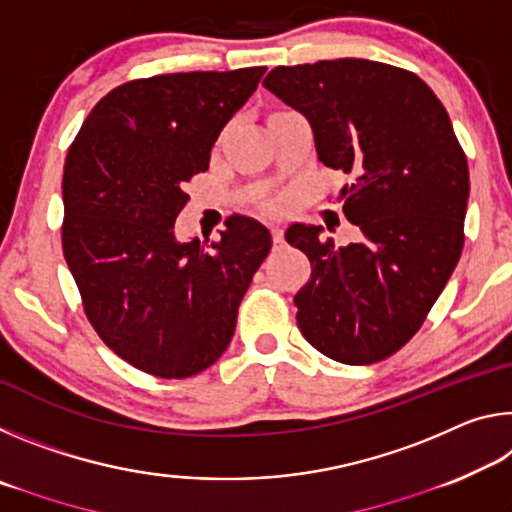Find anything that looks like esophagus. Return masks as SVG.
<instances>
[{"label": "esophagus", "mask_w": 512, "mask_h": 512, "mask_svg": "<svg viewBox=\"0 0 512 512\" xmlns=\"http://www.w3.org/2000/svg\"><path fill=\"white\" fill-rule=\"evenodd\" d=\"M271 235H273V244H275V246H280L282 241H284V237H282V228H280V225H271Z\"/></svg>", "instance_id": "34e87169"}]
</instances>
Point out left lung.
Here are the masks:
<instances>
[{"mask_svg": "<svg viewBox=\"0 0 512 512\" xmlns=\"http://www.w3.org/2000/svg\"><path fill=\"white\" fill-rule=\"evenodd\" d=\"M264 88L311 121L318 160L352 176L343 214L363 235L334 248L320 225L284 232L311 262L293 298L300 332L350 366L391 357L422 327L463 250L470 171L447 110L418 74L363 58L280 65Z\"/></svg>", "mask_w": 512, "mask_h": 512, "instance_id": "left-lung-1", "label": "left lung"}]
</instances>
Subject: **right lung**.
I'll use <instances>...</instances> for the list:
<instances>
[{
	"mask_svg": "<svg viewBox=\"0 0 512 512\" xmlns=\"http://www.w3.org/2000/svg\"><path fill=\"white\" fill-rule=\"evenodd\" d=\"M264 72L128 81L90 110L69 144L65 262L94 332L153 377H192L221 357L239 302L271 250V232L241 214L225 221L212 244L173 237L189 201L185 185L207 171L216 137Z\"/></svg>",
	"mask_w": 512,
	"mask_h": 512,
	"instance_id": "1",
	"label": "right lung"
}]
</instances>
